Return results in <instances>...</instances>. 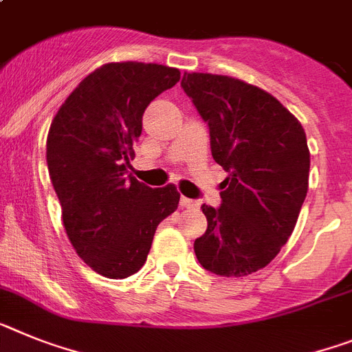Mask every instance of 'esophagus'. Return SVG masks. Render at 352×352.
<instances>
[{"label": "esophagus", "instance_id": "obj_1", "mask_svg": "<svg viewBox=\"0 0 352 352\" xmlns=\"http://www.w3.org/2000/svg\"><path fill=\"white\" fill-rule=\"evenodd\" d=\"M179 206H182V208H194V206H197V201L182 196V199H179Z\"/></svg>", "mask_w": 352, "mask_h": 352}]
</instances>
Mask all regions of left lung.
<instances>
[{
    "label": "left lung",
    "mask_w": 352,
    "mask_h": 352,
    "mask_svg": "<svg viewBox=\"0 0 352 352\" xmlns=\"http://www.w3.org/2000/svg\"><path fill=\"white\" fill-rule=\"evenodd\" d=\"M185 94L210 128L213 160L228 173L222 205H203L208 228L194 251L206 270L253 274L292 235L305 203L310 149L301 122L274 96L231 76L185 73Z\"/></svg>",
    "instance_id": "8db88e82"
}]
</instances>
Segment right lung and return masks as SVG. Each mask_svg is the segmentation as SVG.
<instances>
[{"label": "right lung", "instance_id": "1", "mask_svg": "<svg viewBox=\"0 0 352 352\" xmlns=\"http://www.w3.org/2000/svg\"><path fill=\"white\" fill-rule=\"evenodd\" d=\"M179 82L174 67L112 62L83 78L51 122L50 178L78 256L110 279L146 263L156 226L178 208L174 185L151 188L128 174L147 104Z\"/></svg>", "mask_w": 352, "mask_h": 352}]
</instances>
